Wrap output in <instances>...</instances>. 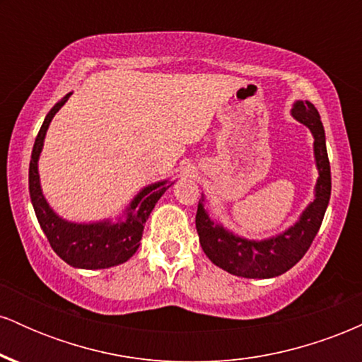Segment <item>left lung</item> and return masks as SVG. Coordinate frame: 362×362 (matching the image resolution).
Returning a JSON list of instances; mask_svg holds the SVG:
<instances>
[{"label": "left lung", "mask_w": 362, "mask_h": 362, "mask_svg": "<svg viewBox=\"0 0 362 362\" xmlns=\"http://www.w3.org/2000/svg\"><path fill=\"white\" fill-rule=\"evenodd\" d=\"M293 115L305 126L310 127L315 138V158L320 172L317 182V199L306 207L301 219L289 228L286 233L264 242H250L238 238L207 218L202 204L197 206L195 228L199 233L202 250L214 265L223 271L242 277H276L289 271L293 265L303 259L313 243L323 216H325L332 192L330 161H328L325 146V131L320 120L318 110L311 102H298L293 107Z\"/></svg>", "instance_id": "8db88e82"}]
</instances>
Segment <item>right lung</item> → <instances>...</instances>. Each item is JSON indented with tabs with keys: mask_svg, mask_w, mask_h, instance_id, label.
I'll use <instances>...</instances> for the list:
<instances>
[{
	"mask_svg": "<svg viewBox=\"0 0 362 362\" xmlns=\"http://www.w3.org/2000/svg\"><path fill=\"white\" fill-rule=\"evenodd\" d=\"M69 95H66L59 103L54 105L44 119L42 127L37 134L34 149H32L30 167H28V190H30L32 204L40 228L47 236L52 250L61 257L66 264L80 269H107L114 265L124 264L131 259L139 248L141 236L144 231L149 213L158 202V199L165 194L170 184L158 182L146 187L138 197L132 201L131 213L127 219L119 224L97 223V224H74L61 219L59 216L45 202L42 190L39 184V172H37V160L42 149L45 131L57 110L64 105Z\"/></svg>",
	"mask_w": 362,
	"mask_h": 362,
	"instance_id": "right-lung-1",
	"label": "right lung"
}]
</instances>
